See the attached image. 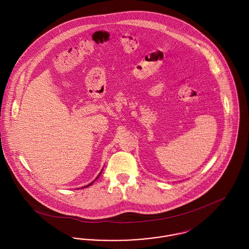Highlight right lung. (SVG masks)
Segmentation results:
<instances>
[{"label":"right lung","mask_w":249,"mask_h":249,"mask_svg":"<svg viewBox=\"0 0 249 249\" xmlns=\"http://www.w3.org/2000/svg\"><path fill=\"white\" fill-rule=\"evenodd\" d=\"M102 172H103V170H102V171H101V173H100V174H99V176H98V177H97V178H96V179H95V180H94V181H93V182H91V183H90V184H88V185H86V186H85V187H82V188H81V189H83V188H87V187H89V186H91V185H92V184H93V183H94V182H95V181H96V180H97V179H98V178H100V177H101V175H102Z\"/></svg>","instance_id":"obj_1"}]
</instances>
